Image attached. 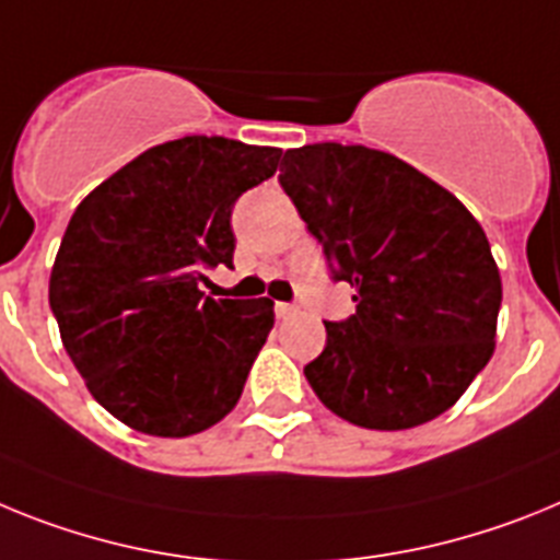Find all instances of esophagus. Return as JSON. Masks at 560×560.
<instances>
[{
  "mask_svg": "<svg viewBox=\"0 0 560 560\" xmlns=\"http://www.w3.org/2000/svg\"><path fill=\"white\" fill-rule=\"evenodd\" d=\"M293 315H295L293 304H284V301H279V304H276V318H293Z\"/></svg>",
  "mask_w": 560,
  "mask_h": 560,
  "instance_id": "obj_1",
  "label": "esophagus"
}]
</instances>
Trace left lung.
I'll return each instance as SVG.
<instances>
[{"instance_id": "8db88e82", "label": "left lung", "mask_w": 560, "mask_h": 560, "mask_svg": "<svg viewBox=\"0 0 560 560\" xmlns=\"http://www.w3.org/2000/svg\"><path fill=\"white\" fill-rule=\"evenodd\" d=\"M281 188L354 287L304 366L340 420L406 431L448 411L495 349L502 276L474 213L400 158L366 145L287 149Z\"/></svg>"}]
</instances>
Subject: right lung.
<instances>
[{"instance_id":"obj_1","label":"right lung","mask_w":560,"mask_h":560,"mask_svg":"<svg viewBox=\"0 0 560 560\" xmlns=\"http://www.w3.org/2000/svg\"><path fill=\"white\" fill-rule=\"evenodd\" d=\"M281 149L228 138L152 145L92 188L50 273L58 332L90 395L152 436H191L240 402L273 329V301L211 299L233 265L231 208L273 177Z\"/></svg>"}]
</instances>
